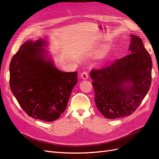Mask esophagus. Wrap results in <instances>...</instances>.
Returning a JSON list of instances; mask_svg holds the SVG:
<instances>
[{
	"instance_id": "obj_1",
	"label": "esophagus",
	"mask_w": 159,
	"mask_h": 159,
	"mask_svg": "<svg viewBox=\"0 0 159 159\" xmlns=\"http://www.w3.org/2000/svg\"><path fill=\"white\" fill-rule=\"evenodd\" d=\"M81 78H82V79L86 80V79L88 78L89 75H88L87 71H84V72H82V73H81Z\"/></svg>"
}]
</instances>
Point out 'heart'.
Masks as SVG:
<instances>
[{
  "instance_id": "b5f03b06",
  "label": "heart",
  "mask_w": 159,
  "mask_h": 159,
  "mask_svg": "<svg viewBox=\"0 0 159 159\" xmlns=\"http://www.w3.org/2000/svg\"><path fill=\"white\" fill-rule=\"evenodd\" d=\"M106 50H106V48H101V49L98 50L97 54H98V56H103L105 53V52H106Z\"/></svg>"
}]
</instances>
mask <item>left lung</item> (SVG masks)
<instances>
[{
    "mask_svg": "<svg viewBox=\"0 0 159 159\" xmlns=\"http://www.w3.org/2000/svg\"><path fill=\"white\" fill-rule=\"evenodd\" d=\"M131 54L90 72L95 102L107 119L131 115L145 98L152 80V60L141 38L131 35ZM130 83L127 86L126 84Z\"/></svg>",
    "mask_w": 159,
    "mask_h": 159,
    "instance_id": "obj_1",
    "label": "left lung"
}]
</instances>
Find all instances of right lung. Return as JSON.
<instances>
[{
  "mask_svg": "<svg viewBox=\"0 0 159 159\" xmlns=\"http://www.w3.org/2000/svg\"><path fill=\"white\" fill-rule=\"evenodd\" d=\"M44 41H27L10 64V88L30 117L53 121L59 118L78 82V72H63L42 57Z\"/></svg>",
  "mask_w": 159,
  "mask_h": 159,
  "instance_id": "right-lung-1",
  "label": "right lung"
}]
</instances>
